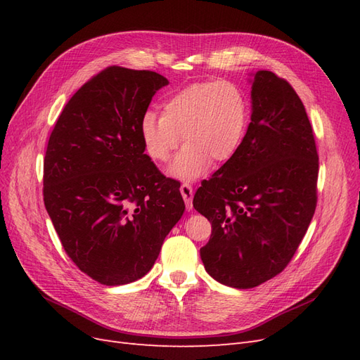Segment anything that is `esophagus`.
Here are the masks:
<instances>
[{
  "mask_svg": "<svg viewBox=\"0 0 360 360\" xmlns=\"http://www.w3.org/2000/svg\"><path fill=\"white\" fill-rule=\"evenodd\" d=\"M180 192H181V197L186 202V209L192 210V198H193V189L189 183H183L180 186Z\"/></svg>",
  "mask_w": 360,
  "mask_h": 360,
  "instance_id": "esophagus-1",
  "label": "esophagus"
}]
</instances>
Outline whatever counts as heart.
Wrapping results in <instances>:
<instances>
[{"instance_id":"1","label":"heart","mask_w":360,"mask_h":360,"mask_svg":"<svg viewBox=\"0 0 360 360\" xmlns=\"http://www.w3.org/2000/svg\"><path fill=\"white\" fill-rule=\"evenodd\" d=\"M248 123V103L237 85L217 81L192 84L163 105L162 117L147 112L141 136L151 159L165 162L181 136L184 148L169 167L180 180L201 177L214 162L230 159L242 143Z\"/></svg>"}]
</instances>
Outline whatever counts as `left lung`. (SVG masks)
<instances>
[{
  "mask_svg": "<svg viewBox=\"0 0 360 360\" xmlns=\"http://www.w3.org/2000/svg\"><path fill=\"white\" fill-rule=\"evenodd\" d=\"M250 97L240 146L193 197L195 210L212 224L200 249L207 274L242 290L287 267L314 216L319 179L314 132L292 86L258 70Z\"/></svg>",
  "mask_w": 360,
  "mask_h": 360,
  "instance_id": "left-lung-1",
  "label": "left lung"
}]
</instances>
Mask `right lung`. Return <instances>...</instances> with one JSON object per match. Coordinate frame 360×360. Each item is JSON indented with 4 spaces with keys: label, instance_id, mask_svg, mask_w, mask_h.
<instances>
[{
    "label": "right lung",
    "instance_id": "add662e5",
    "mask_svg": "<svg viewBox=\"0 0 360 360\" xmlns=\"http://www.w3.org/2000/svg\"><path fill=\"white\" fill-rule=\"evenodd\" d=\"M168 79L111 66L64 106L43 160V201L61 245L103 285L147 275L184 212L180 183L146 153L141 122Z\"/></svg>",
    "mask_w": 360,
    "mask_h": 360
}]
</instances>
